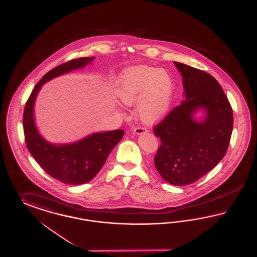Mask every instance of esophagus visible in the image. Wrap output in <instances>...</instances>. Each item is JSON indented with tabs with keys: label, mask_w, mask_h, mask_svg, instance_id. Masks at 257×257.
<instances>
[{
	"label": "esophagus",
	"mask_w": 257,
	"mask_h": 257,
	"mask_svg": "<svg viewBox=\"0 0 257 257\" xmlns=\"http://www.w3.org/2000/svg\"><path fill=\"white\" fill-rule=\"evenodd\" d=\"M134 133L136 135L146 134L147 133V129L144 127H137L134 129Z\"/></svg>",
	"instance_id": "34e87169"
}]
</instances>
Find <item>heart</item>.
Segmentation results:
<instances>
[{
    "label": "heart",
    "mask_w": 257,
    "mask_h": 257,
    "mask_svg": "<svg viewBox=\"0 0 257 257\" xmlns=\"http://www.w3.org/2000/svg\"><path fill=\"white\" fill-rule=\"evenodd\" d=\"M115 94L126 105L137 104L139 117L157 122L171 110L174 83L170 72L149 65L123 70L116 80Z\"/></svg>",
    "instance_id": "obj_1"
}]
</instances>
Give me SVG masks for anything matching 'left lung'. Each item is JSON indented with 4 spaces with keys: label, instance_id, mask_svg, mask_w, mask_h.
<instances>
[{
    "label": "left lung",
    "instance_id": "8db88e82",
    "mask_svg": "<svg viewBox=\"0 0 257 257\" xmlns=\"http://www.w3.org/2000/svg\"><path fill=\"white\" fill-rule=\"evenodd\" d=\"M173 63L182 76L184 100L153 129L162 142L154 163L166 182L185 186L196 182L224 157L232 133L233 112L213 76L181 62Z\"/></svg>",
    "mask_w": 257,
    "mask_h": 257
}]
</instances>
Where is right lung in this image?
I'll list each match as a JSON object with an SVG mask.
<instances>
[{"instance_id":"obj_1","label":"right lung","mask_w":257,"mask_h":257,"mask_svg":"<svg viewBox=\"0 0 257 257\" xmlns=\"http://www.w3.org/2000/svg\"><path fill=\"white\" fill-rule=\"evenodd\" d=\"M94 57L67 61L45 74L28 99L23 115L27 147L39 166L53 178L68 185L90 181L105 164L109 154L120 140L124 131L98 132L69 144L50 143L39 133L35 120V105L43 85L51 80L91 65Z\"/></svg>"}]
</instances>
